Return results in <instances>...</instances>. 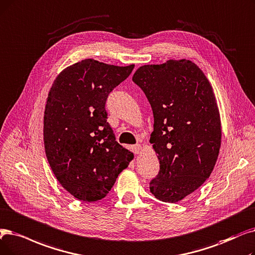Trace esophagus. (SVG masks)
<instances>
[{"label":"esophagus","mask_w":255,"mask_h":255,"mask_svg":"<svg viewBox=\"0 0 255 255\" xmlns=\"http://www.w3.org/2000/svg\"><path fill=\"white\" fill-rule=\"evenodd\" d=\"M132 152H133L134 154H139L140 152H141V146L140 145H134V146H132Z\"/></svg>","instance_id":"obj_1"}]
</instances>
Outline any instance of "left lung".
I'll list each match as a JSON object with an SVG mask.
<instances>
[{
	"label": "left lung",
	"mask_w": 255,
	"mask_h": 255,
	"mask_svg": "<svg viewBox=\"0 0 255 255\" xmlns=\"http://www.w3.org/2000/svg\"><path fill=\"white\" fill-rule=\"evenodd\" d=\"M152 107L150 142L159 172L150 191L163 202H178L212 174L221 147L220 115L213 87L186 59L142 65L132 77Z\"/></svg>",
	"instance_id": "obj_1"
}]
</instances>
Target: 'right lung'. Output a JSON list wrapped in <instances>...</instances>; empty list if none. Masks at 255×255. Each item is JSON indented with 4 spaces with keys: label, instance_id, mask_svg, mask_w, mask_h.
<instances>
[{
    "label": "right lung",
    "instance_id": "right-lung-1",
    "mask_svg": "<svg viewBox=\"0 0 255 255\" xmlns=\"http://www.w3.org/2000/svg\"><path fill=\"white\" fill-rule=\"evenodd\" d=\"M133 68L84 59L62 71L51 87L43 118L46 155L59 183L78 200H101L133 158L116 140L105 109L108 95Z\"/></svg>",
    "mask_w": 255,
    "mask_h": 255
}]
</instances>
